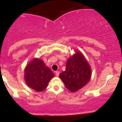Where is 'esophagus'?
I'll return each mask as SVG.
<instances>
[{
	"instance_id": "esophagus-1",
	"label": "esophagus",
	"mask_w": 122,
	"mask_h": 122,
	"mask_svg": "<svg viewBox=\"0 0 122 122\" xmlns=\"http://www.w3.org/2000/svg\"><path fill=\"white\" fill-rule=\"evenodd\" d=\"M55 74H56V76L57 77H58V76H59V74H60V72H58V71H56V72H55Z\"/></svg>"
}]
</instances>
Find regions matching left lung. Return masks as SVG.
<instances>
[{
	"label": "left lung",
	"mask_w": 122,
	"mask_h": 122,
	"mask_svg": "<svg viewBox=\"0 0 122 122\" xmlns=\"http://www.w3.org/2000/svg\"><path fill=\"white\" fill-rule=\"evenodd\" d=\"M91 76L90 65L83 54L76 50L68 58L65 71L61 73L59 77L68 90L75 92L87 84Z\"/></svg>",
	"instance_id": "obj_1"
}]
</instances>
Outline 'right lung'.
I'll use <instances>...</instances> for the list:
<instances>
[{"instance_id":"1","label":"right lung","mask_w":122,"mask_h":122,"mask_svg":"<svg viewBox=\"0 0 122 122\" xmlns=\"http://www.w3.org/2000/svg\"><path fill=\"white\" fill-rule=\"evenodd\" d=\"M54 73L43 60L35 58L25 67L24 79L29 87L37 92H42L47 86L49 82L54 77Z\"/></svg>"}]
</instances>
